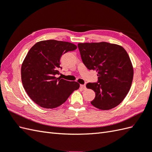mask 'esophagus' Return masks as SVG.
Here are the masks:
<instances>
[{
  "mask_svg": "<svg viewBox=\"0 0 152 152\" xmlns=\"http://www.w3.org/2000/svg\"><path fill=\"white\" fill-rule=\"evenodd\" d=\"M80 88L82 90H86V85H80Z\"/></svg>",
  "mask_w": 152,
  "mask_h": 152,
  "instance_id": "obj_1",
  "label": "esophagus"
}]
</instances>
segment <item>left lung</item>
Segmentation results:
<instances>
[{
	"instance_id": "obj_1",
	"label": "left lung",
	"mask_w": 152,
	"mask_h": 152,
	"mask_svg": "<svg viewBox=\"0 0 152 152\" xmlns=\"http://www.w3.org/2000/svg\"><path fill=\"white\" fill-rule=\"evenodd\" d=\"M83 64L98 72L97 83L86 87L95 92L93 106L109 110L119 105L131 88L133 68L129 55L122 47L107 42L77 45Z\"/></svg>"
}]
</instances>
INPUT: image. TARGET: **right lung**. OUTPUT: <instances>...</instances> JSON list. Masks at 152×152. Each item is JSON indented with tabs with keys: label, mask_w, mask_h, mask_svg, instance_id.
I'll return each mask as SVG.
<instances>
[{
	"label": "right lung",
	"mask_w": 152,
	"mask_h": 152,
	"mask_svg": "<svg viewBox=\"0 0 152 152\" xmlns=\"http://www.w3.org/2000/svg\"><path fill=\"white\" fill-rule=\"evenodd\" d=\"M76 48L69 42L47 40L38 42L28 51L21 66V80L28 96L40 107H59L79 89L77 82L56 77L61 69V56Z\"/></svg>",
	"instance_id": "obj_1"
}]
</instances>
